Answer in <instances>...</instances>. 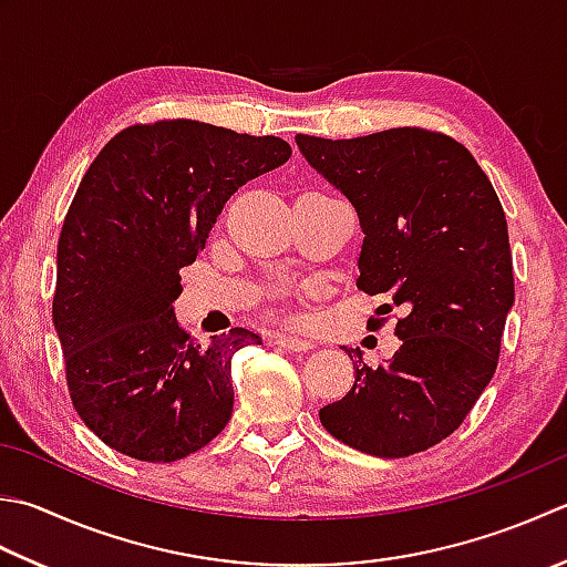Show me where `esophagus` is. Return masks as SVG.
I'll return each mask as SVG.
<instances>
[{"instance_id":"esophagus-1","label":"esophagus","mask_w":567,"mask_h":567,"mask_svg":"<svg viewBox=\"0 0 567 567\" xmlns=\"http://www.w3.org/2000/svg\"><path fill=\"white\" fill-rule=\"evenodd\" d=\"M275 343H277V347L287 349V351H307V349H312V347H315V343L309 341V339L292 337V334H280V337L275 339Z\"/></svg>"}]
</instances>
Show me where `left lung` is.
Returning <instances> with one entry per match:
<instances>
[{
	"label": "left lung",
	"mask_w": 567,
	"mask_h": 567,
	"mask_svg": "<svg viewBox=\"0 0 567 567\" xmlns=\"http://www.w3.org/2000/svg\"><path fill=\"white\" fill-rule=\"evenodd\" d=\"M295 140L357 208L359 290L403 309L391 361L365 365L359 349H343L357 381L319 410L321 425L373 457L423 452L464 423L496 371L514 305L502 202L470 150L442 132Z\"/></svg>",
	"instance_id": "8db88e82"
}]
</instances>
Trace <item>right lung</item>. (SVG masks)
I'll list each match as a JSON object with an SVG mask.
<instances>
[{
  "mask_svg": "<svg viewBox=\"0 0 567 567\" xmlns=\"http://www.w3.org/2000/svg\"><path fill=\"white\" fill-rule=\"evenodd\" d=\"M290 154L272 135L157 120L87 166L59 238L53 324L75 413L107 447L176 462L228 425L230 359L262 339L236 327L202 343L172 302L224 204Z\"/></svg>",
  "mask_w": 567,
  "mask_h": 567,
  "instance_id": "add662e5",
  "label": "right lung"
}]
</instances>
